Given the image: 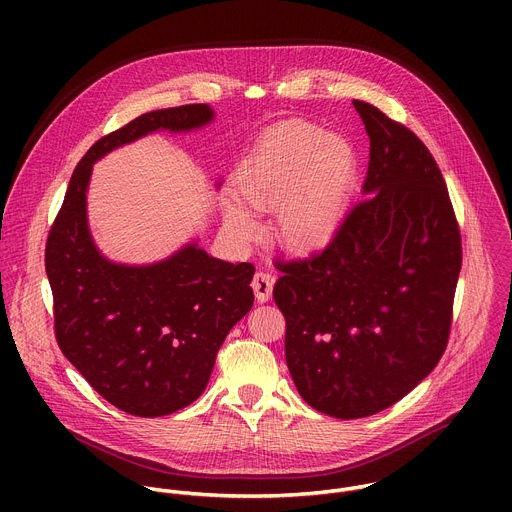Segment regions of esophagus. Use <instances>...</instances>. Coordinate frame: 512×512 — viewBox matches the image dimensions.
I'll return each instance as SVG.
<instances>
[{
    "label": "esophagus",
    "instance_id": "obj_1",
    "mask_svg": "<svg viewBox=\"0 0 512 512\" xmlns=\"http://www.w3.org/2000/svg\"><path fill=\"white\" fill-rule=\"evenodd\" d=\"M253 291H255V298L259 302H267L271 298V291H273V277L267 271H257L253 275Z\"/></svg>",
    "mask_w": 512,
    "mask_h": 512
}]
</instances>
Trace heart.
Wrapping results in <instances>:
<instances>
[{"label": "heart", "instance_id": "heart-1", "mask_svg": "<svg viewBox=\"0 0 512 512\" xmlns=\"http://www.w3.org/2000/svg\"><path fill=\"white\" fill-rule=\"evenodd\" d=\"M356 172L350 145L318 127L291 125L279 131L239 176V194L255 208L277 212V237L291 251L308 253L338 231ZM227 223L239 237L257 229L253 214L227 202Z\"/></svg>", "mask_w": 512, "mask_h": 512}]
</instances>
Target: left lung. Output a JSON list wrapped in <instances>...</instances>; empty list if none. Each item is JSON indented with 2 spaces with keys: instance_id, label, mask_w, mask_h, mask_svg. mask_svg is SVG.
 <instances>
[{
  "instance_id": "8db88e82",
  "label": "left lung",
  "mask_w": 512,
  "mask_h": 512,
  "mask_svg": "<svg viewBox=\"0 0 512 512\" xmlns=\"http://www.w3.org/2000/svg\"><path fill=\"white\" fill-rule=\"evenodd\" d=\"M352 105L371 139L364 196L322 251L281 259L273 287L291 379L338 419L391 407L433 371L462 269L456 212L425 143L375 105Z\"/></svg>"
}]
</instances>
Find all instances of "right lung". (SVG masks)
<instances>
[{
  "label": "right lung",
  "instance_id": "add662e5",
  "mask_svg": "<svg viewBox=\"0 0 512 512\" xmlns=\"http://www.w3.org/2000/svg\"><path fill=\"white\" fill-rule=\"evenodd\" d=\"M212 119L208 105L143 113L103 135L77 164L46 241L54 334L62 354L117 409L162 417L196 401L218 348L251 310V263H229L188 245L170 259L115 265L87 227L93 164L156 129L188 131Z\"/></svg>",
  "mask_w": 512,
  "mask_h": 512
}]
</instances>
